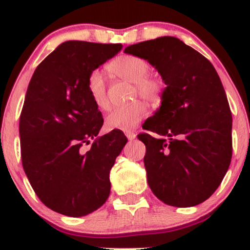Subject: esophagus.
Returning a JSON list of instances; mask_svg holds the SVG:
<instances>
[{
  "instance_id": "esophagus-1",
  "label": "esophagus",
  "mask_w": 250,
  "mask_h": 250,
  "mask_svg": "<svg viewBox=\"0 0 250 250\" xmlns=\"http://www.w3.org/2000/svg\"><path fill=\"white\" fill-rule=\"evenodd\" d=\"M125 136L128 137V140H134L135 137H136V134L134 133V131H125Z\"/></svg>"
}]
</instances>
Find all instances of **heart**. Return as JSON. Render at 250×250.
Wrapping results in <instances>:
<instances>
[{"instance_id": "1", "label": "heart", "mask_w": 250, "mask_h": 250, "mask_svg": "<svg viewBox=\"0 0 250 250\" xmlns=\"http://www.w3.org/2000/svg\"><path fill=\"white\" fill-rule=\"evenodd\" d=\"M107 69L110 74L134 83V97L141 96L143 100L156 103L161 101L165 83L159 77L149 74L150 64L141 56L120 55L108 63ZM87 91L91 101L97 108L105 110L109 107L107 85L102 74L93 70L87 77ZM148 107L141 100L130 104L111 109L105 116V127L110 130H130L147 116Z\"/></svg>"}]
</instances>
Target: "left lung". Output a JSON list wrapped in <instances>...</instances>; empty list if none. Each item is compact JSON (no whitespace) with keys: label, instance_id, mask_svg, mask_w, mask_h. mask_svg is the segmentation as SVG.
<instances>
[{"label":"left lung","instance_id":"obj_1","mask_svg":"<svg viewBox=\"0 0 250 250\" xmlns=\"http://www.w3.org/2000/svg\"><path fill=\"white\" fill-rule=\"evenodd\" d=\"M166 83L159 110L145 122L147 181L155 196L174 207H193L213 195L233 154L231 111L214 65L176 37L163 36L128 45Z\"/></svg>","mask_w":250,"mask_h":250}]
</instances>
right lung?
<instances>
[{"instance_id":"right-lung-1","label":"right lung","mask_w":250,"mask_h":250,"mask_svg":"<svg viewBox=\"0 0 250 250\" xmlns=\"http://www.w3.org/2000/svg\"><path fill=\"white\" fill-rule=\"evenodd\" d=\"M121 49V43L67 41L37 65L28 85L19 125L22 166L41 202L60 214L84 216L110 194L109 173L128 140L120 130L99 136L103 119L87 77Z\"/></svg>"}]
</instances>
